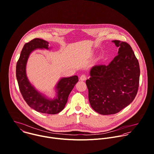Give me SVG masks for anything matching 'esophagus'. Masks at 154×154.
<instances>
[{"label": "esophagus", "instance_id": "esophagus-1", "mask_svg": "<svg viewBox=\"0 0 154 154\" xmlns=\"http://www.w3.org/2000/svg\"><path fill=\"white\" fill-rule=\"evenodd\" d=\"M86 76L85 75H82L81 77H80V81H85L86 80Z\"/></svg>", "mask_w": 154, "mask_h": 154}]
</instances>
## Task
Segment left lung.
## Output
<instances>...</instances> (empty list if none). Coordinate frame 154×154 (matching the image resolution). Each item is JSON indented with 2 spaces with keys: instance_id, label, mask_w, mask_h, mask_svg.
Wrapping results in <instances>:
<instances>
[{
  "instance_id": "8db88e82",
  "label": "left lung",
  "mask_w": 154,
  "mask_h": 154,
  "mask_svg": "<svg viewBox=\"0 0 154 154\" xmlns=\"http://www.w3.org/2000/svg\"><path fill=\"white\" fill-rule=\"evenodd\" d=\"M118 55L108 65L94 66L86 80L91 108L102 115L114 114L128 106L138 91L139 63L126 42L113 40Z\"/></svg>"
}]
</instances>
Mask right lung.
I'll return each instance as SVG.
<instances>
[{
    "label": "right lung",
    "mask_w": 154,
    "mask_h": 154,
    "mask_svg": "<svg viewBox=\"0 0 154 154\" xmlns=\"http://www.w3.org/2000/svg\"><path fill=\"white\" fill-rule=\"evenodd\" d=\"M49 43L40 38H35L26 43L16 66V78L20 91L27 104L35 111L49 114L61 112L65 107L68 97L78 81L76 75L61 78L55 85V96L49 98L40 92L29 82L26 75V64L30 54L37 49H50Z\"/></svg>",
    "instance_id": "add662e5"
}]
</instances>
